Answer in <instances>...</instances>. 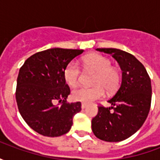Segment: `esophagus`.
I'll return each mask as SVG.
<instances>
[{"instance_id":"obj_1","label":"esophagus","mask_w":160,"mask_h":160,"mask_svg":"<svg viewBox=\"0 0 160 160\" xmlns=\"http://www.w3.org/2000/svg\"><path fill=\"white\" fill-rule=\"evenodd\" d=\"M86 107H87V104H85V103H82V104H81V108H82V109H85Z\"/></svg>"}]
</instances>
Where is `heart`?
Here are the masks:
<instances>
[{"label": "heart", "mask_w": 160, "mask_h": 160, "mask_svg": "<svg viewBox=\"0 0 160 160\" xmlns=\"http://www.w3.org/2000/svg\"><path fill=\"white\" fill-rule=\"evenodd\" d=\"M84 65L88 71H93L97 73L92 87H78L72 92L73 100L83 103H91L104 97V90L112 92L117 89L119 83V74L118 71L112 68V63L104 56L93 54L84 59ZM80 75V68L76 62H72L67 66L64 71L66 82L70 87L76 86Z\"/></svg>", "instance_id": "heart-1"}]
</instances>
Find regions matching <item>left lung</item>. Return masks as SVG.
Segmentation results:
<instances>
[{
  "label": "left lung",
  "mask_w": 160,
  "mask_h": 160,
  "mask_svg": "<svg viewBox=\"0 0 160 160\" xmlns=\"http://www.w3.org/2000/svg\"><path fill=\"white\" fill-rule=\"evenodd\" d=\"M96 50L111 55L122 73L119 89L108 100L112 106L98 107V115L92 120V129L102 141L118 142L136 133L148 118L152 100L151 80L142 63L129 53L112 48Z\"/></svg>",
  "instance_id": "left-lung-1"
}]
</instances>
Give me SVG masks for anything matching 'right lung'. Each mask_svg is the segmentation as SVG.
Instances as JSON below:
<instances>
[{
	"instance_id": "1",
	"label": "right lung",
	"mask_w": 160,
	"mask_h": 160,
	"mask_svg": "<svg viewBox=\"0 0 160 160\" xmlns=\"http://www.w3.org/2000/svg\"><path fill=\"white\" fill-rule=\"evenodd\" d=\"M82 53V49H46L30 56L20 68L17 105L23 119L37 133L49 137L67 134L73 125V116L81 111L80 102H66L70 89L64 71Z\"/></svg>"
}]
</instances>
